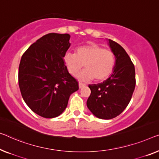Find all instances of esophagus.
<instances>
[{"label": "esophagus", "instance_id": "esophagus-1", "mask_svg": "<svg viewBox=\"0 0 159 159\" xmlns=\"http://www.w3.org/2000/svg\"><path fill=\"white\" fill-rule=\"evenodd\" d=\"M79 89H81L82 87L86 86V84H83V83H81V82H79Z\"/></svg>", "mask_w": 159, "mask_h": 159}]
</instances>
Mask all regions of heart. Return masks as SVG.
I'll return each mask as SVG.
<instances>
[{
	"label": "heart",
	"instance_id": "heart-1",
	"mask_svg": "<svg viewBox=\"0 0 159 159\" xmlns=\"http://www.w3.org/2000/svg\"><path fill=\"white\" fill-rule=\"evenodd\" d=\"M68 71L72 75H77L84 65L86 68L79 75L84 80L103 81L109 78L114 70L116 56L113 52L96 43L80 46L75 53L68 52L63 56Z\"/></svg>",
	"mask_w": 159,
	"mask_h": 159
}]
</instances>
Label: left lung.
Wrapping results in <instances>:
<instances>
[{
  "label": "left lung",
  "mask_w": 159,
  "mask_h": 159,
  "mask_svg": "<svg viewBox=\"0 0 159 159\" xmlns=\"http://www.w3.org/2000/svg\"><path fill=\"white\" fill-rule=\"evenodd\" d=\"M108 44L116 56L114 70L103 83L89 85L91 92L86 103L92 113L102 119L120 114L129 105L136 86L134 65L128 53L112 40L108 39Z\"/></svg>",
  "instance_id": "obj_1"
}]
</instances>
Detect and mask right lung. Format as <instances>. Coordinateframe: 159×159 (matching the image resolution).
Masks as SVG:
<instances>
[{
  "instance_id": "right-lung-1",
  "label": "right lung",
  "mask_w": 159,
  "mask_h": 159,
  "mask_svg": "<svg viewBox=\"0 0 159 159\" xmlns=\"http://www.w3.org/2000/svg\"><path fill=\"white\" fill-rule=\"evenodd\" d=\"M70 37L68 34L45 35L21 57L18 69L21 95L28 107L43 118L61 115L70 94L79 89L63 61Z\"/></svg>"
}]
</instances>
